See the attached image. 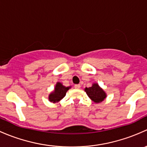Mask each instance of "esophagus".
I'll list each match as a JSON object with an SVG mask.
<instances>
[{
  "label": "esophagus",
  "mask_w": 147,
  "mask_h": 147,
  "mask_svg": "<svg viewBox=\"0 0 147 147\" xmlns=\"http://www.w3.org/2000/svg\"><path fill=\"white\" fill-rule=\"evenodd\" d=\"M74 88H76V89L80 88H81V85H80V84L74 85Z\"/></svg>",
  "instance_id": "esophagus-1"
}]
</instances>
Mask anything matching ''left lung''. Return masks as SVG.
I'll list each match as a JSON object with an SVG mask.
<instances>
[{
	"mask_svg": "<svg viewBox=\"0 0 147 147\" xmlns=\"http://www.w3.org/2000/svg\"><path fill=\"white\" fill-rule=\"evenodd\" d=\"M85 91L89 98L95 102H102L106 98V94L104 90L97 84H93L91 87L86 88Z\"/></svg>",
	"mask_w": 147,
	"mask_h": 147,
	"instance_id": "left-lung-1",
	"label": "left lung"
}]
</instances>
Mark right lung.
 <instances>
[{"label": "right lung", "mask_w": 147, "mask_h": 147, "mask_svg": "<svg viewBox=\"0 0 147 147\" xmlns=\"http://www.w3.org/2000/svg\"><path fill=\"white\" fill-rule=\"evenodd\" d=\"M70 88V87H65L61 83L58 82L56 85L54 91L52 92L49 96V101L53 102H56L59 101L66 96L67 90Z\"/></svg>", "instance_id": "add662e5"}]
</instances>
